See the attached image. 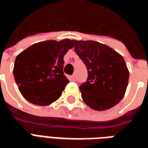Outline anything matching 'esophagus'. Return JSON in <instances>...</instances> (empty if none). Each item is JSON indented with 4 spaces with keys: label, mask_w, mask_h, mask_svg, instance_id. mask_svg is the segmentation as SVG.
I'll list each match as a JSON object with an SVG mask.
<instances>
[{
    "label": "esophagus",
    "mask_w": 148,
    "mask_h": 148,
    "mask_svg": "<svg viewBox=\"0 0 148 148\" xmlns=\"http://www.w3.org/2000/svg\"><path fill=\"white\" fill-rule=\"evenodd\" d=\"M71 78L72 81H76L77 80V77H76V75L75 74H73V75H71Z\"/></svg>",
    "instance_id": "34e87169"
}]
</instances>
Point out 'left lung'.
Wrapping results in <instances>:
<instances>
[{
    "label": "left lung",
    "mask_w": 148,
    "mask_h": 148,
    "mask_svg": "<svg viewBox=\"0 0 148 148\" xmlns=\"http://www.w3.org/2000/svg\"><path fill=\"white\" fill-rule=\"evenodd\" d=\"M73 42L88 71L87 81L79 86L84 102L97 111L111 109L124 97L128 83L129 72L124 58L98 42Z\"/></svg>",
    "instance_id": "1"
}]
</instances>
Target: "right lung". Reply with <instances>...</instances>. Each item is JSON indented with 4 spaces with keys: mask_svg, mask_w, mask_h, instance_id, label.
<instances>
[{
    "mask_svg": "<svg viewBox=\"0 0 148 148\" xmlns=\"http://www.w3.org/2000/svg\"><path fill=\"white\" fill-rule=\"evenodd\" d=\"M73 40H47L30 46L16 56L13 75L25 99L46 106L58 100L69 82L63 73V57Z\"/></svg>",
    "mask_w": 148,
    "mask_h": 148,
    "instance_id": "1",
    "label": "right lung"
}]
</instances>
